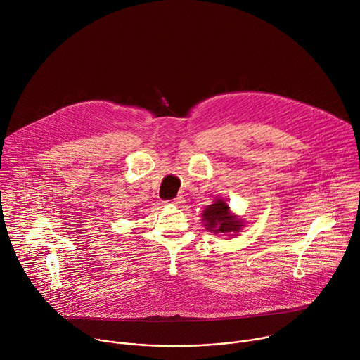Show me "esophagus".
Wrapping results in <instances>:
<instances>
[{
	"label": "esophagus",
	"instance_id": "esophagus-1",
	"mask_svg": "<svg viewBox=\"0 0 360 360\" xmlns=\"http://www.w3.org/2000/svg\"><path fill=\"white\" fill-rule=\"evenodd\" d=\"M185 202V199H184V196H176L175 199H172L169 203H172V205H175V207H181V205Z\"/></svg>",
	"mask_w": 360,
	"mask_h": 360
}]
</instances>
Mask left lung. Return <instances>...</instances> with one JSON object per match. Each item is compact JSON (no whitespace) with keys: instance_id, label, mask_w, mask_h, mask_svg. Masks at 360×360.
<instances>
[{"instance_id":"8db88e82","label":"left lung","mask_w":360,"mask_h":360,"mask_svg":"<svg viewBox=\"0 0 360 360\" xmlns=\"http://www.w3.org/2000/svg\"><path fill=\"white\" fill-rule=\"evenodd\" d=\"M202 222L207 231L224 233L231 238L236 236L245 226V219L235 215L224 198H217L212 205L203 210Z\"/></svg>"}]
</instances>
